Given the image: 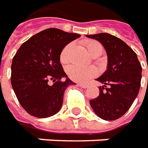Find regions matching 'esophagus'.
<instances>
[{
	"mask_svg": "<svg viewBox=\"0 0 148 148\" xmlns=\"http://www.w3.org/2000/svg\"><path fill=\"white\" fill-rule=\"evenodd\" d=\"M78 85H79L80 88H88V85H87V84H79Z\"/></svg>",
	"mask_w": 148,
	"mask_h": 148,
	"instance_id": "34e87169",
	"label": "esophagus"
}]
</instances>
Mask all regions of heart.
<instances>
[{
	"mask_svg": "<svg viewBox=\"0 0 148 148\" xmlns=\"http://www.w3.org/2000/svg\"><path fill=\"white\" fill-rule=\"evenodd\" d=\"M87 49L88 52L92 55L94 52L97 51L98 49H102V45L98 42H90L87 45ZM72 49V45L69 44L66 45L63 50L61 51L60 60V62L63 64L68 63L70 60V52ZM67 73L69 76L73 80L77 82H86L89 79L92 78L97 75V71L93 67H82V66L76 65H70L67 69Z\"/></svg>",
	"mask_w": 148,
	"mask_h": 148,
	"instance_id": "obj_1",
	"label": "heart"
}]
</instances>
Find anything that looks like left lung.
I'll return each instance as SVG.
<instances>
[{"label": "left lung", "mask_w": 148, "mask_h": 148, "mask_svg": "<svg viewBox=\"0 0 148 148\" xmlns=\"http://www.w3.org/2000/svg\"><path fill=\"white\" fill-rule=\"evenodd\" d=\"M102 44L108 55L105 72L96 80L99 86L97 98L90 100L94 112L104 120H115L129 110L138 96L142 67L136 53L124 41L108 33L86 35Z\"/></svg>", "instance_id": "8db88e82"}]
</instances>
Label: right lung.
Instances as JSON below:
<instances>
[{
    "label": "right lung",
    "mask_w": 148,
    "mask_h": 148,
    "mask_svg": "<svg viewBox=\"0 0 148 148\" xmlns=\"http://www.w3.org/2000/svg\"><path fill=\"white\" fill-rule=\"evenodd\" d=\"M79 36L48 29L32 36L17 50L11 66V84L20 104L29 115L48 118L61 108L65 89L75 83L64 71L60 56L68 44Z\"/></svg>",
    "instance_id": "add662e5"
}]
</instances>
